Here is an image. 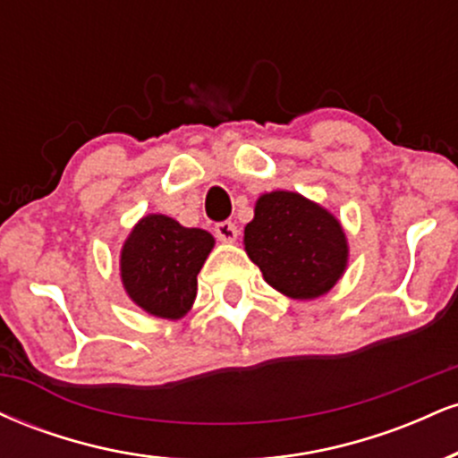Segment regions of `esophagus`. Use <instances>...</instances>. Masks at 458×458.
Returning <instances> with one entry per match:
<instances>
[{
    "label": "esophagus",
    "instance_id": "obj_1",
    "mask_svg": "<svg viewBox=\"0 0 458 458\" xmlns=\"http://www.w3.org/2000/svg\"><path fill=\"white\" fill-rule=\"evenodd\" d=\"M215 234H217V239L224 241V243H233V241H236V236H239V230H236V225L233 222H219L215 225Z\"/></svg>",
    "mask_w": 458,
    "mask_h": 458
}]
</instances>
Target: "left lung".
I'll list each match as a JSON object with an SVG mask.
<instances>
[{
  "label": "left lung",
  "mask_w": 458,
  "mask_h": 458,
  "mask_svg": "<svg viewBox=\"0 0 458 458\" xmlns=\"http://www.w3.org/2000/svg\"><path fill=\"white\" fill-rule=\"evenodd\" d=\"M245 251L267 284L293 299H317L344 273L346 236L334 215L293 191L259 198Z\"/></svg>",
  "instance_id": "left-lung-1"
}]
</instances>
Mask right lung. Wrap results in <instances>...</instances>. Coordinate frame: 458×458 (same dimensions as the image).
<instances>
[{
    "mask_svg": "<svg viewBox=\"0 0 458 458\" xmlns=\"http://www.w3.org/2000/svg\"><path fill=\"white\" fill-rule=\"evenodd\" d=\"M215 239L165 215H148L131 230L120 256L129 297L152 317L181 318L193 306L198 273Z\"/></svg>",
    "mask_w": 458,
    "mask_h": 458,
    "instance_id": "obj_1",
    "label": "right lung"
}]
</instances>
